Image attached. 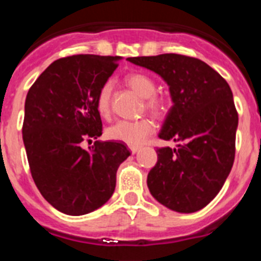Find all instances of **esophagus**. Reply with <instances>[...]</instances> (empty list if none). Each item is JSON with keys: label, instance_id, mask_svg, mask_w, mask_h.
Returning <instances> with one entry per match:
<instances>
[{"label": "esophagus", "instance_id": "34e87169", "mask_svg": "<svg viewBox=\"0 0 261 261\" xmlns=\"http://www.w3.org/2000/svg\"><path fill=\"white\" fill-rule=\"evenodd\" d=\"M139 149H140V147H138V145H131V147H130V150L133 153H136Z\"/></svg>", "mask_w": 261, "mask_h": 261}]
</instances>
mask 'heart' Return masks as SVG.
<instances>
[{"label":"heart","mask_w":261,"mask_h":261,"mask_svg":"<svg viewBox=\"0 0 261 261\" xmlns=\"http://www.w3.org/2000/svg\"><path fill=\"white\" fill-rule=\"evenodd\" d=\"M126 84L140 97L145 99V108L154 116H164L169 109V101L162 96L154 95L155 84L148 74L134 72L126 77ZM112 82H104L97 92L96 109L101 117H108L111 113ZM153 122L149 118L136 121H117L107 128V136L112 140L122 142L127 145H140L152 134Z\"/></svg>","instance_id":"obj_1"}]
</instances>
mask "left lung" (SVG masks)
Masks as SVG:
<instances>
[{
  "instance_id": "left-lung-1",
  "label": "left lung",
  "mask_w": 261,
  "mask_h": 261,
  "mask_svg": "<svg viewBox=\"0 0 261 261\" xmlns=\"http://www.w3.org/2000/svg\"><path fill=\"white\" fill-rule=\"evenodd\" d=\"M127 60L161 75L172 100L158 136L179 144L157 148L147 179L150 194L170 210L196 213L220 192L234 162L238 113L232 90L196 58L161 54Z\"/></svg>"
}]
</instances>
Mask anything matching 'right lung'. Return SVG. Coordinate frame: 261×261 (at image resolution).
<instances>
[{
	"mask_svg": "<svg viewBox=\"0 0 261 261\" xmlns=\"http://www.w3.org/2000/svg\"><path fill=\"white\" fill-rule=\"evenodd\" d=\"M119 57L73 55L51 63L32 85L24 107L23 142L29 169L48 203L67 215H85L113 194L119 165L130 155L121 142L101 135L97 92Z\"/></svg>",
	"mask_w": 261,
	"mask_h": 261,
	"instance_id": "obj_1",
	"label": "right lung"
}]
</instances>
